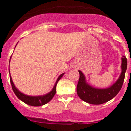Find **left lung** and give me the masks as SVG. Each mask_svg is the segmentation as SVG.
<instances>
[{"label": "left lung", "mask_w": 131, "mask_h": 131, "mask_svg": "<svg viewBox=\"0 0 131 131\" xmlns=\"http://www.w3.org/2000/svg\"><path fill=\"white\" fill-rule=\"evenodd\" d=\"M121 73L114 84L106 89H97L87 84L84 74L79 70V79L77 85V93L81 100L91 104H102L110 100L119 93L124 81L127 68V60L125 56L121 58Z\"/></svg>", "instance_id": "left-lung-1"}]
</instances>
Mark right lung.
<instances>
[{
  "label": "right lung",
  "instance_id": "obj_1",
  "mask_svg": "<svg viewBox=\"0 0 131 131\" xmlns=\"http://www.w3.org/2000/svg\"><path fill=\"white\" fill-rule=\"evenodd\" d=\"M9 72H10V69H9ZM64 75V73L61 74L57 79L56 81L54 86L53 87L52 90L50 92H48L47 94H45L43 96H27L25 95L22 92H21L20 91L18 90V89H16L15 85L14 84L12 79L11 76H10V83H11L12 88L14 92L15 93L16 96L19 98V100H21L24 103L27 104L29 105V106H41L43 105L46 104L48 102L52 99L53 97L55 95L56 92V84H57L58 82L59 81V80L62 78V76Z\"/></svg>",
  "mask_w": 131,
  "mask_h": 131
}]
</instances>
